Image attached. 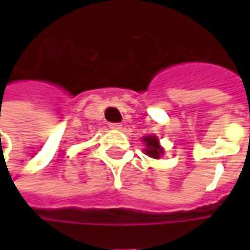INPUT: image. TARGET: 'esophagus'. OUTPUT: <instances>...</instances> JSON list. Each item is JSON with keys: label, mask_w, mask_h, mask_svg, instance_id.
Instances as JSON below:
<instances>
[{"label": "esophagus", "mask_w": 250, "mask_h": 250, "mask_svg": "<svg viewBox=\"0 0 250 250\" xmlns=\"http://www.w3.org/2000/svg\"><path fill=\"white\" fill-rule=\"evenodd\" d=\"M110 128L112 130H120L122 128V125L121 124H110Z\"/></svg>", "instance_id": "obj_1"}]
</instances>
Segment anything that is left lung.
<instances>
[{
    "label": "left lung",
    "mask_w": 250,
    "mask_h": 250,
    "mask_svg": "<svg viewBox=\"0 0 250 250\" xmlns=\"http://www.w3.org/2000/svg\"><path fill=\"white\" fill-rule=\"evenodd\" d=\"M142 140H143L145 145H146L145 153H146L149 157H151V159H160V157L163 156L164 150L160 146V140L157 136L150 135V136H145Z\"/></svg>",
    "instance_id": "left-lung-1"
}]
</instances>
